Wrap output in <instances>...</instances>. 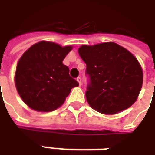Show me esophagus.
Returning <instances> with one entry per match:
<instances>
[{"label":"esophagus","instance_id":"1","mask_svg":"<svg viewBox=\"0 0 155 155\" xmlns=\"http://www.w3.org/2000/svg\"><path fill=\"white\" fill-rule=\"evenodd\" d=\"M76 80H77L78 83H79V85H80V86H81V84H82V80H81V78L78 77L77 79H76Z\"/></svg>","mask_w":155,"mask_h":155}]
</instances>
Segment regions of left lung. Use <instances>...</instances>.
I'll return each mask as SVG.
<instances>
[{"label":"left lung","mask_w":155,"mask_h":155,"mask_svg":"<svg viewBox=\"0 0 155 155\" xmlns=\"http://www.w3.org/2000/svg\"><path fill=\"white\" fill-rule=\"evenodd\" d=\"M78 52L87 66L86 98L91 108L104 114H116L136 101L143 73L129 51L110 42L81 46Z\"/></svg>","instance_id":"1"}]
</instances>
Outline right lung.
<instances>
[{
    "label": "right lung",
    "instance_id": "right-lung-1",
    "mask_svg": "<svg viewBox=\"0 0 155 155\" xmlns=\"http://www.w3.org/2000/svg\"><path fill=\"white\" fill-rule=\"evenodd\" d=\"M71 46L42 41L23 54L16 68L15 85L18 94L30 108L51 112L60 107L79 83L69 75L63 63Z\"/></svg>",
    "mask_w": 155,
    "mask_h": 155
}]
</instances>
